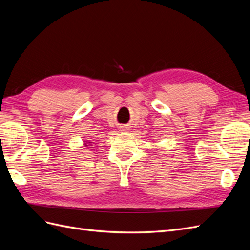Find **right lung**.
Listing matches in <instances>:
<instances>
[{"label":"right lung","instance_id":"add662e5","mask_svg":"<svg viewBox=\"0 0 250 250\" xmlns=\"http://www.w3.org/2000/svg\"><path fill=\"white\" fill-rule=\"evenodd\" d=\"M90 144H93L92 142H86V143H84V146L85 147H87V146H93V145H90Z\"/></svg>","mask_w":250,"mask_h":250}]
</instances>
